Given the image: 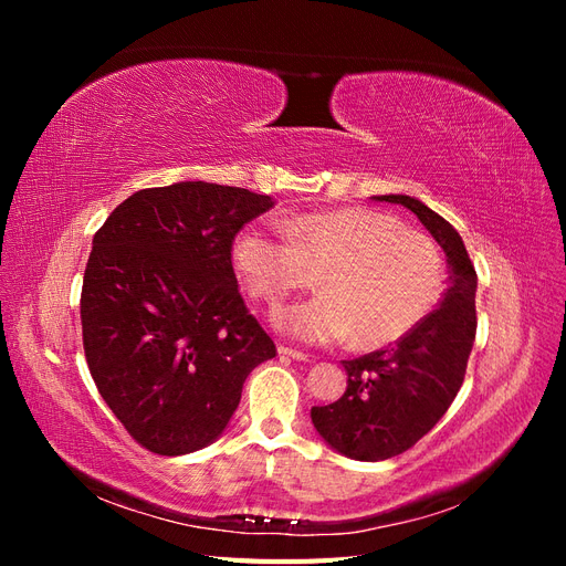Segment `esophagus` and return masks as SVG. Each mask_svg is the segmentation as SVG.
<instances>
[{"mask_svg":"<svg viewBox=\"0 0 566 566\" xmlns=\"http://www.w3.org/2000/svg\"><path fill=\"white\" fill-rule=\"evenodd\" d=\"M279 354H281V356L295 358V361H310V354H304V352L293 349V347H285V345H279Z\"/></svg>","mask_w":566,"mask_h":566,"instance_id":"obj_1","label":"esophagus"}]
</instances>
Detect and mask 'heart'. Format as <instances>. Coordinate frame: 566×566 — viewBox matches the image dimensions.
<instances>
[{
    "label": "heart",
    "instance_id": "1",
    "mask_svg": "<svg viewBox=\"0 0 566 566\" xmlns=\"http://www.w3.org/2000/svg\"><path fill=\"white\" fill-rule=\"evenodd\" d=\"M283 234L248 227L231 243V264L248 293L271 306L312 283L323 293L276 314L304 342L354 335L358 347H387L432 314L443 290L439 248L385 212L352 208L287 219Z\"/></svg>",
    "mask_w": 566,
    "mask_h": 566
}]
</instances>
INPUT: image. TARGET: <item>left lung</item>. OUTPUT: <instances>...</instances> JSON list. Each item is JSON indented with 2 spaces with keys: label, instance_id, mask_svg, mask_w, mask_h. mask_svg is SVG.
<instances>
[{
  "label": "left lung",
  "instance_id": "8db88e82",
  "mask_svg": "<svg viewBox=\"0 0 566 566\" xmlns=\"http://www.w3.org/2000/svg\"><path fill=\"white\" fill-rule=\"evenodd\" d=\"M413 212L447 252L449 287L441 306L394 345L342 361L349 380L335 403L314 406L312 422L331 447L354 460L408 451L443 418L465 380L476 335V271L447 219L410 196H378Z\"/></svg>",
  "mask_w": 566,
  "mask_h": 566
}]
</instances>
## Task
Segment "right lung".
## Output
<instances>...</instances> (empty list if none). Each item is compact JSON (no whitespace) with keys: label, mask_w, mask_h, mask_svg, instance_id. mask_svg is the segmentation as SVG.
I'll return each instance as SVG.
<instances>
[{"label":"right lung","mask_w":566,"mask_h":566,"mask_svg":"<svg viewBox=\"0 0 566 566\" xmlns=\"http://www.w3.org/2000/svg\"><path fill=\"white\" fill-rule=\"evenodd\" d=\"M271 196L205 181L144 188L94 235L80 318L96 389L150 453L212 443L276 345L238 290L231 243Z\"/></svg>","instance_id":"obj_1"}]
</instances>
